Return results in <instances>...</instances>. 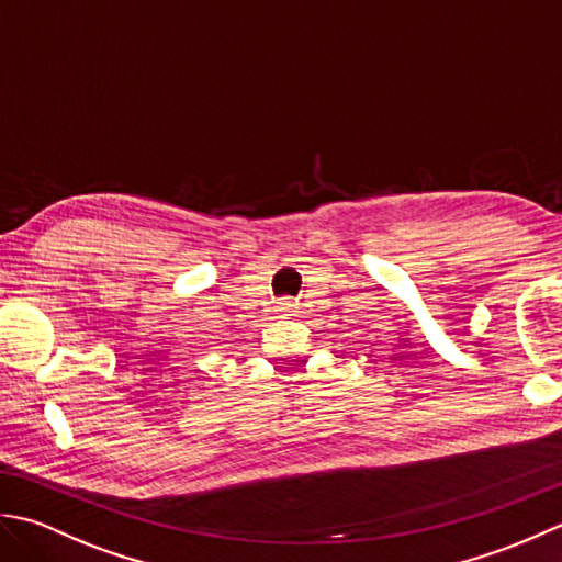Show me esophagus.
Listing matches in <instances>:
<instances>
[{"mask_svg": "<svg viewBox=\"0 0 562 562\" xmlns=\"http://www.w3.org/2000/svg\"><path fill=\"white\" fill-rule=\"evenodd\" d=\"M279 313H283V315L293 313V303L289 301V297H281V301H279Z\"/></svg>", "mask_w": 562, "mask_h": 562, "instance_id": "esophagus-1", "label": "esophagus"}]
</instances>
